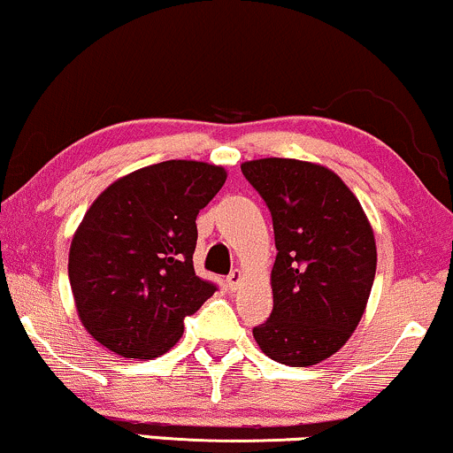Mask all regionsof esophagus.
Instances as JSON below:
<instances>
[{
    "label": "esophagus",
    "instance_id": "esophagus-1",
    "mask_svg": "<svg viewBox=\"0 0 453 453\" xmlns=\"http://www.w3.org/2000/svg\"><path fill=\"white\" fill-rule=\"evenodd\" d=\"M242 278H243V273L239 269H233L231 273H228V278H226V286H228V290H237V286L242 284Z\"/></svg>",
    "mask_w": 453,
    "mask_h": 453
}]
</instances>
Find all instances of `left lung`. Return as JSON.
I'll return each mask as SVG.
<instances>
[{"instance_id":"left-lung-1","label":"left lung","mask_w":453,"mask_h":453,"mask_svg":"<svg viewBox=\"0 0 453 453\" xmlns=\"http://www.w3.org/2000/svg\"><path fill=\"white\" fill-rule=\"evenodd\" d=\"M273 218V311L254 328L271 360L311 366L343 348L375 280V235L363 205L337 173L296 158L242 165Z\"/></svg>"}]
</instances>
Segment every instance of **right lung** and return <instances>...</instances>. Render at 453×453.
Segmentation results:
<instances>
[{
	"label": "right lung",
	"mask_w": 453,
	"mask_h": 453,
	"mask_svg": "<svg viewBox=\"0 0 453 453\" xmlns=\"http://www.w3.org/2000/svg\"><path fill=\"white\" fill-rule=\"evenodd\" d=\"M226 180L225 167L163 161L122 175L88 207L69 248L78 318L122 358L172 349L184 318L214 295L195 273L196 214Z\"/></svg>",
	"instance_id": "obj_1"
}]
</instances>
